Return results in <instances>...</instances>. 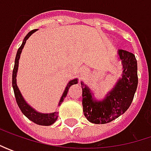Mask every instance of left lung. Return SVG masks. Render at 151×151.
<instances>
[{
    "mask_svg": "<svg viewBox=\"0 0 151 151\" xmlns=\"http://www.w3.org/2000/svg\"><path fill=\"white\" fill-rule=\"evenodd\" d=\"M118 54L123 65L122 76L103 100L95 99L90 88L81 82L83 113L92 124H104L112 122L128 110L134 99L138 86L136 58L126 50H119Z\"/></svg>",
    "mask_w": 151,
    "mask_h": 151,
    "instance_id": "1",
    "label": "left lung"
}]
</instances>
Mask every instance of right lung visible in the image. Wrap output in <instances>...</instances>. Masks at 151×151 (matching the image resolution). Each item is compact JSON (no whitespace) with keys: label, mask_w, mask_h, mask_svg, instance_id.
Listing matches in <instances>:
<instances>
[{"label":"right lung","mask_w":151,"mask_h":151,"mask_svg":"<svg viewBox=\"0 0 151 151\" xmlns=\"http://www.w3.org/2000/svg\"><path fill=\"white\" fill-rule=\"evenodd\" d=\"M38 29H34L28 32L26 35V37L24 38L23 41H22V44L20 46V48L18 49L17 52V55H16V59H15V65L14 68H13V71H12V87H13V91H14L15 97H16V101L18 105V107L21 109L22 113H23L25 116H26L27 119L29 120L32 121L33 123L37 124L38 125H44V126H50L52 125L55 121L58 119V113L55 112V113H41L37 112L34 108H32L27 102L23 96L22 95L21 91L17 87V70H18V63H19V59H20L21 53H22V50L23 49L24 45L26 44V41L28 39V38L32 35L33 32H35ZM78 83V79L76 78L74 80H71L69 81V83L67 84L65 89L64 91V93L61 96L60 102H59V106H60V104L63 102L64 99L65 98V96H67V93H68V91L69 88L74 84H76Z\"/></svg>","instance_id":"right-lung-1"}]
</instances>
